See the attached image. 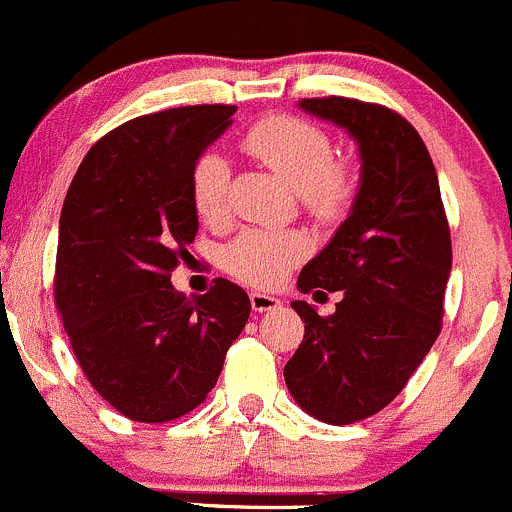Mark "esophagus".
Returning <instances> with one entry per match:
<instances>
[{
	"instance_id": "1",
	"label": "esophagus",
	"mask_w": 512,
	"mask_h": 512,
	"mask_svg": "<svg viewBox=\"0 0 512 512\" xmlns=\"http://www.w3.org/2000/svg\"><path fill=\"white\" fill-rule=\"evenodd\" d=\"M281 306V298L276 296H268V293H261V291H254L251 293V308L258 313L263 311H273V308Z\"/></svg>"
}]
</instances>
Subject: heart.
<instances>
[{"mask_svg":"<svg viewBox=\"0 0 512 512\" xmlns=\"http://www.w3.org/2000/svg\"><path fill=\"white\" fill-rule=\"evenodd\" d=\"M241 149L286 181L303 209L321 224L343 219L356 199V171L333 159V141L321 126L288 114H268L241 136ZM229 164L224 156H199L191 169L189 194L196 216L206 224L224 219ZM308 254V241L296 231L249 229L224 251V268L251 286H278Z\"/></svg>","mask_w":512,"mask_h":512,"instance_id":"obj_1","label":"heart"}]
</instances>
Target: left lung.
<instances>
[{"instance_id": "obj_1", "label": "left lung", "mask_w": 512, "mask_h": 512, "mask_svg": "<svg viewBox=\"0 0 512 512\" xmlns=\"http://www.w3.org/2000/svg\"><path fill=\"white\" fill-rule=\"evenodd\" d=\"M301 109L343 126L363 166L351 216L298 276L303 293L343 298L333 316L291 303L306 331L283 378L303 411L348 426L383 411L428 356L453 249L438 174L411 121L348 96H313Z\"/></svg>"}]
</instances>
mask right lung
Wrapping results in <instances>:
<instances>
[{"mask_svg":"<svg viewBox=\"0 0 512 512\" xmlns=\"http://www.w3.org/2000/svg\"><path fill=\"white\" fill-rule=\"evenodd\" d=\"M234 111L176 106L116 126L64 199L57 311L94 391L131 421L166 423L201 406L249 321V296L226 278L194 298L171 286L199 231L191 169Z\"/></svg>","mask_w":512,"mask_h":512,"instance_id":"right-lung-1","label":"right lung"}]
</instances>
